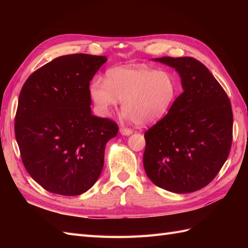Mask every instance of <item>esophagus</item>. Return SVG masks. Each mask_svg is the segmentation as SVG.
I'll return each instance as SVG.
<instances>
[{"label":"esophagus","instance_id":"esophagus-1","mask_svg":"<svg viewBox=\"0 0 248 248\" xmlns=\"http://www.w3.org/2000/svg\"><path fill=\"white\" fill-rule=\"evenodd\" d=\"M120 132L124 134V136H129V134H131L133 132V130L130 129V128H125V127H121V128H120Z\"/></svg>","mask_w":248,"mask_h":248}]
</instances>
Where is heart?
Instances as JSON below:
<instances>
[{
  "instance_id": "obj_1",
  "label": "heart",
  "mask_w": 248,
  "mask_h": 248,
  "mask_svg": "<svg viewBox=\"0 0 248 248\" xmlns=\"http://www.w3.org/2000/svg\"><path fill=\"white\" fill-rule=\"evenodd\" d=\"M90 94L103 115L122 101L127 118L137 125H149L168 114L177 94V81L170 73L146 67H116L109 69L103 82L94 80Z\"/></svg>"
}]
</instances>
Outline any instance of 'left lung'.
Segmentation results:
<instances>
[{"mask_svg": "<svg viewBox=\"0 0 248 248\" xmlns=\"http://www.w3.org/2000/svg\"><path fill=\"white\" fill-rule=\"evenodd\" d=\"M155 61L176 68L184 91L145 132L146 174L166 190L197 191L212 181L228 159L232 140L231 101L199 60L162 57Z\"/></svg>", "mask_w": 248, "mask_h": 248, "instance_id": "8db88e82", "label": "left lung"}]
</instances>
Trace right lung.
I'll return each instance as SVG.
<instances>
[{"mask_svg": "<svg viewBox=\"0 0 248 248\" xmlns=\"http://www.w3.org/2000/svg\"><path fill=\"white\" fill-rule=\"evenodd\" d=\"M107 57L56 58L28 78L19 94L16 139L27 171L44 189L78 196L95 184L118 124L91 112L90 81Z\"/></svg>", "mask_w": 248, "mask_h": 248, "instance_id": "add662e5", "label": "right lung"}]
</instances>
